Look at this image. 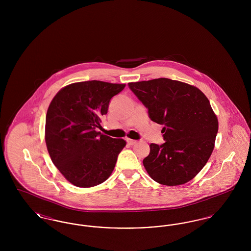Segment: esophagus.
Here are the masks:
<instances>
[{
    "label": "esophagus",
    "instance_id": "34e87169",
    "mask_svg": "<svg viewBox=\"0 0 251 251\" xmlns=\"http://www.w3.org/2000/svg\"><path fill=\"white\" fill-rule=\"evenodd\" d=\"M127 142H128V144H130V145H134V144L137 143L136 140H132V139H127Z\"/></svg>",
    "mask_w": 251,
    "mask_h": 251
}]
</instances>
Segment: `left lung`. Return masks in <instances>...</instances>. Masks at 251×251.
Instances as JSON below:
<instances>
[{
  "label": "left lung",
  "mask_w": 251,
  "mask_h": 251,
  "mask_svg": "<svg viewBox=\"0 0 251 251\" xmlns=\"http://www.w3.org/2000/svg\"><path fill=\"white\" fill-rule=\"evenodd\" d=\"M128 84L148 108L150 119L164 126L166 142L151 144L143 160L148 174L167 186L188 182L215 148L218 121L209 100L196 86L167 78Z\"/></svg>",
  "instance_id": "obj_1"
}]
</instances>
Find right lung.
Segmentation results:
<instances>
[{
	"mask_svg": "<svg viewBox=\"0 0 251 251\" xmlns=\"http://www.w3.org/2000/svg\"><path fill=\"white\" fill-rule=\"evenodd\" d=\"M126 84L86 81L69 84L54 96L46 115L45 141L54 166L71 183L92 187L112 174L123 139L96 131L111 99Z\"/></svg>",
	"mask_w": 251,
	"mask_h": 251,
	"instance_id": "1",
	"label": "right lung"
}]
</instances>
